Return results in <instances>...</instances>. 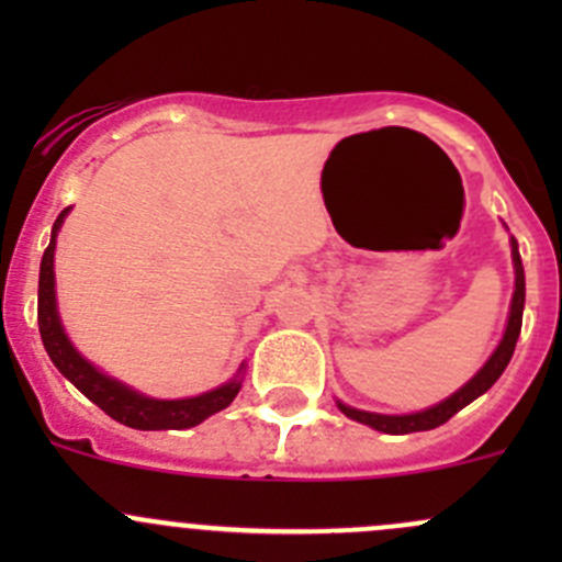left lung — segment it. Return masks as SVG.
Returning a JSON list of instances; mask_svg holds the SVG:
<instances>
[{
	"label": "left lung",
	"instance_id": "obj_1",
	"mask_svg": "<svg viewBox=\"0 0 562 562\" xmlns=\"http://www.w3.org/2000/svg\"><path fill=\"white\" fill-rule=\"evenodd\" d=\"M512 260H514V296H512V310H508V321H506V331H503V339L497 342V348L492 350L490 359L484 361L479 372L464 383L462 389H457L454 394L446 396L443 402L432 407H424V411L416 413H400V416H389V413H370V411H359V407H350L345 402L337 400V407L353 422L367 424V427L378 429V432L386 435H407V432H427V429L440 427V424L449 422L454 413L462 411L464 405H470L473 400H479L484 391H490L495 386L497 378L503 375V370L512 361L514 348H517L519 331H522V310H525V269H522V258H519V245L517 239L512 236Z\"/></svg>",
	"mask_w": 562,
	"mask_h": 562
}]
</instances>
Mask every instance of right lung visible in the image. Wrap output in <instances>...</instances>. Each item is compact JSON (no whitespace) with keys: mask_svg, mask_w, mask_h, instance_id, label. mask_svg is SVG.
<instances>
[{"mask_svg":"<svg viewBox=\"0 0 562 562\" xmlns=\"http://www.w3.org/2000/svg\"><path fill=\"white\" fill-rule=\"evenodd\" d=\"M72 206L56 217L54 231H50V241L45 247L43 260H40V285H37V323L40 337H43L45 353L50 356L56 370L67 378L83 396L103 407L111 418L119 424L133 429H190L206 422L209 416L220 413L236 400L241 389V378H245V361L223 386L203 391L198 396H184V400H157V396H146L135 391L127 383L116 381V378L105 375L100 367L83 359L78 353L76 345L67 337L65 326H61L59 307H56V274H54V252H56V236H59L61 223L70 214Z\"/></svg>","mask_w":562,"mask_h":562,"instance_id":"right-lung-1","label":"right lung"}]
</instances>
